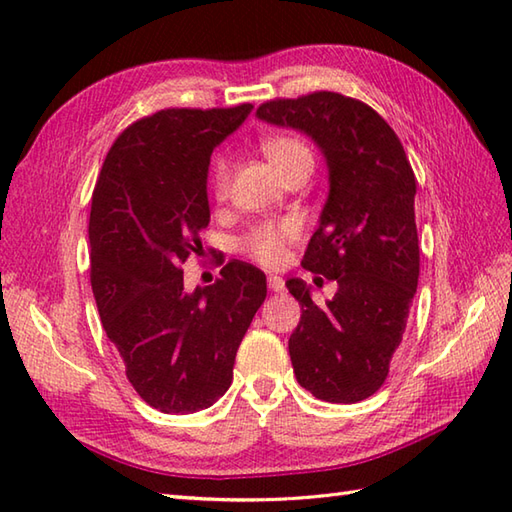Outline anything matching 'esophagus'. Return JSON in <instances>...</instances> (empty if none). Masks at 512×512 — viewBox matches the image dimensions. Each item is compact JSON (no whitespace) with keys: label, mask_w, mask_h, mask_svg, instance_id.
Returning <instances> with one entry per match:
<instances>
[{"label":"esophagus","mask_w":512,"mask_h":512,"mask_svg":"<svg viewBox=\"0 0 512 512\" xmlns=\"http://www.w3.org/2000/svg\"><path fill=\"white\" fill-rule=\"evenodd\" d=\"M268 288L270 290H273V292H284V279H281V277H277V275H270L268 277Z\"/></svg>","instance_id":"obj_1"}]
</instances>
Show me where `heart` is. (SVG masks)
I'll return each instance as SVG.
<instances>
[{
  "label": "heart",
  "instance_id": "1",
  "mask_svg": "<svg viewBox=\"0 0 512 512\" xmlns=\"http://www.w3.org/2000/svg\"><path fill=\"white\" fill-rule=\"evenodd\" d=\"M264 151L268 160L273 162L277 171H284L297 160L310 158L308 147L297 138L277 136L264 143ZM231 184V160L226 156H217L211 167V189L217 198H224ZM295 235L292 224H259L242 239V248L246 253L257 259L259 264L277 266L286 253V242Z\"/></svg>",
  "mask_w": 512,
  "mask_h": 512
}]
</instances>
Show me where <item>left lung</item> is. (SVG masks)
<instances>
[{
	"label": "left lung",
	"mask_w": 512,
	"mask_h": 512,
	"mask_svg": "<svg viewBox=\"0 0 512 512\" xmlns=\"http://www.w3.org/2000/svg\"><path fill=\"white\" fill-rule=\"evenodd\" d=\"M257 118L308 136L328 167V198L303 268L339 288L314 303L306 281H286L301 303L288 341L292 369L319 400H365L385 383L418 288L416 178L407 154L372 107L336 92L268 101Z\"/></svg>",
	"instance_id": "1"
}]
</instances>
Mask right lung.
<instances>
[{"instance_id": "1", "label": "right lung", "mask_w": 512, "mask_h": 512, "mask_svg": "<svg viewBox=\"0 0 512 512\" xmlns=\"http://www.w3.org/2000/svg\"><path fill=\"white\" fill-rule=\"evenodd\" d=\"M253 105L162 110L107 154L90 211L92 290L138 396L162 413L211 407L233 383L237 347L266 299L262 270L228 262L213 286L184 288L180 264L211 222L213 149Z\"/></svg>"}]
</instances>
